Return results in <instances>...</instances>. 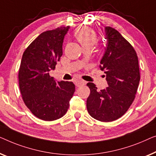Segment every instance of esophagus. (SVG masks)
<instances>
[{"instance_id":"1","label":"esophagus","mask_w":156,"mask_h":156,"mask_svg":"<svg viewBox=\"0 0 156 156\" xmlns=\"http://www.w3.org/2000/svg\"><path fill=\"white\" fill-rule=\"evenodd\" d=\"M85 84H86V82L84 80H78L77 82H76V86L77 87L84 86Z\"/></svg>"}]
</instances>
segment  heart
Wrapping results in <instances>:
<instances>
[{"mask_svg": "<svg viewBox=\"0 0 156 156\" xmlns=\"http://www.w3.org/2000/svg\"><path fill=\"white\" fill-rule=\"evenodd\" d=\"M75 37L83 49L90 50L97 41V35L88 27H80L75 32Z\"/></svg>", "mask_w": 156, "mask_h": 156, "instance_id": "heart-1", "label": "heart"}]
</instances>
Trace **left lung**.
<instances>
[{"label":"left lung","instance_id":"8db88e82","mask_svg":"<svg viewBox=\"0 0 156 156\" xmlns=\"http://www.w3.org/2000/svg\"><path fill=\"white\" fill-rule=\"evenodd\" d=\"M106 47L100 68L106 74L108 87L98 90L93 83L87 84L90 94L87 99L90 115L100 122H112L126 113L135 98L140 81L136 51L117 30L105 28Z\"/></svg>","mask_w":156,"mask_h":156}]
</instances>
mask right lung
<instances>
[{"mask_svg":"<svg viewBox=\"0 0 156 156\" xmlns=\"http://www.w3.org/2000/svg\"><path fill=\"white\" fill-rule=\"evenodd\" d=\"M70 27H60L39 34L24 51L19 70V85L24 102L44 121L62 117L69 107L75 85L56 81L49 72L55 69L63 54V42Z\"/></svg>","mask_w":156,"mask_h":156,"instance_id":"add662e5","label":"right lung"}]
</instances>
